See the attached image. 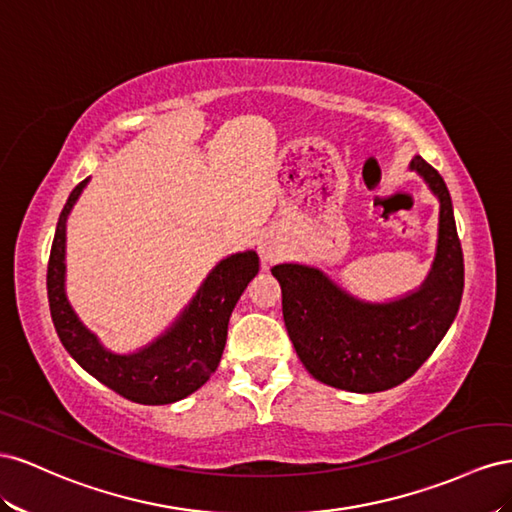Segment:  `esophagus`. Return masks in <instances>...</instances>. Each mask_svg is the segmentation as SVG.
Returning a JSON list of instances; mask_svg holds the SVG:
<instances>
[{
    "label": "esophagus",
    "mask_w": 512,
    "mask_h": 512,
    "mask_svg": "<svg viewBox=\"0 0 512 512\" xmlns=\"http://www.w3.org/2000/svg\"><path fill=\"white\" fill-rule=\"evenodd\" d=\"M259 255H261V261H264V264H274V261L281 259L283 248L274 238L266 236V238L259 240Z\"/></svg>",
    "instance_id": "esophagus-1"
}]
</instances>
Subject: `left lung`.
<instances>
[{
  "instance_id": "8db88e82",
  "label": "left lung",
  "mask_w": 512,
  "mask_h": 512,
  "mask_svg": "<svg viewBox=\"0 0 512 512\" xmlns=\"http://www.w3.org/2000/svg\"><path fill=\"white\" fill-rule=\"evenodd\" d=\"M410 169L440 199L437 253L427 281L399 300L373 304L349 296L319 268H272L283 291V319L296 354L315 379L349 392L403 384L440 345L463 296V251L442 175L425 158Z\"/></svg>"
}]
</instances>
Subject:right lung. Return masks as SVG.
I'll use <instances>...</instances> for the list:
<instances>
[{
  "label": "right lung",
  "mask_w": 512,
  "mask_h": 512,
  "mask_svg": "<svg viewBox=\"0 0 512 512\" xmlns=\"http://www.w3.org/2000/svg\"><path fill=\"white\" fill-rule=\"evenodd\" d=\"M87 182L70 193L51 244L47 294L57 337L87 373L124 399L141 405L180 401L206 384L221 362L231 311L259 272V257L244 251L223 259L165 334L135 354H113L81 324L64 291L66 221Z\"/></svg>",
  "instance_id": "add662e5"
}]
</instances>
